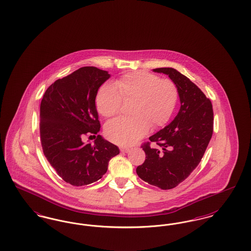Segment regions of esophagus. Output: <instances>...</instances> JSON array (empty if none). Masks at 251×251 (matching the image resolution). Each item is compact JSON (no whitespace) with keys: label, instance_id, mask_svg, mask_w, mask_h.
I'll use <instances>...</instances> for the list:
<instances>
[{"label":"esophagus","instance_id":"34e87169","mask_svg":"<svg viewBox=\"0 0 251 251\" xmlns=\"http://www.w3.org/2000/svg\"><path fill=\"white\" fill-rule=\"evenodd\" d=\"M120 151L124 152V153H127V152L130 151V149L127 148V147H120Z\"/></svg>","mask_w":251,"mask_h":251}]
</instances>
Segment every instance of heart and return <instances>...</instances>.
Masks as SVG:
<instances>
[{
	"label": "heart",
	"instance_id": "1",
	"mask_svg": "<svg viewBox=\"0 0 251 251\" xmlns=\"http://www.w3.org/2000/svg\"><path fill=\"white\" fill-rule=\"evenodd\" d=\"M122 100H132L130 118L116 119L105 125L108 139L119 145H131L143 137L151 126L155 129L171 118L178 100V89L168 79L155 74L133 72L121 76L113 84L101 85L96 96V107L104 118L120 111Z\"/></svg>",
	"mask_w": 251,
	"mask_h": 251
}]
</instances>
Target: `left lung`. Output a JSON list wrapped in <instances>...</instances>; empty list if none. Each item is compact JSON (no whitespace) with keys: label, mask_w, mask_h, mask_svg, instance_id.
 <instances>
[{"label":"left lung","mask_w":251,"mask_h":251,"mask_svg":"<svg viewBox=\"0 0 251 251\" xmlns=\"http://www.w3.org/2000/svg\"><path fill=\"white\" fill-rule=\"evenodd\" d=\"M175 84L179 97L178 115L164 129L142 145L146 153L136 173L146 182L167 190L176 187L198 167L214 130L213 105L202 91L184 75L172 68H159Z\"/></svg>","instance_id":"8db88e82"}]
</instances>
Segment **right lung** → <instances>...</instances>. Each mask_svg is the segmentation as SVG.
I'll return each mask as SVG.
<instances>
[{"label": "right lung", "instance_id": "right-lung-1", "mask_svg": "<svg viewBox=\"0 0 251 251\" xmlns=\"http://www.w3.org/2000/svg\"><path fill=\"white\" fill-rule=\"evenodd\" d=\"M108 72L84 67L50 84L40 104V139L44 155L60 178L82 186L95 182L107 171L119 148L98 134L94 145L84 144L86 134L99 133L96 108L100 86Z\"/></svg>", "mask_w": 251, "mask_h": 251}]
</instances>
